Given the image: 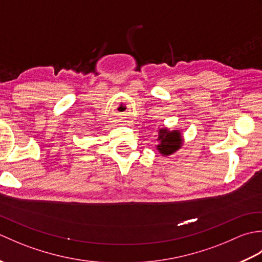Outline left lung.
Masks as SVG:
<instances>
[{"label": "left lung", "instance_id": "1", "mask_svg": "<svg viewBox=\"0 0 262 262\" xmlns=\"http://www.w3.org/2000/svg\"><path fill=\"white\" fill-rule=\"evenodd\" d=\"M159 142L157 146L161 154L168 155L178 151L182 145V137L179 130H169L168 128H161L159 130Z\"/></svg>", "mask_w": 262, "mask_h": 262}]
</instances>
